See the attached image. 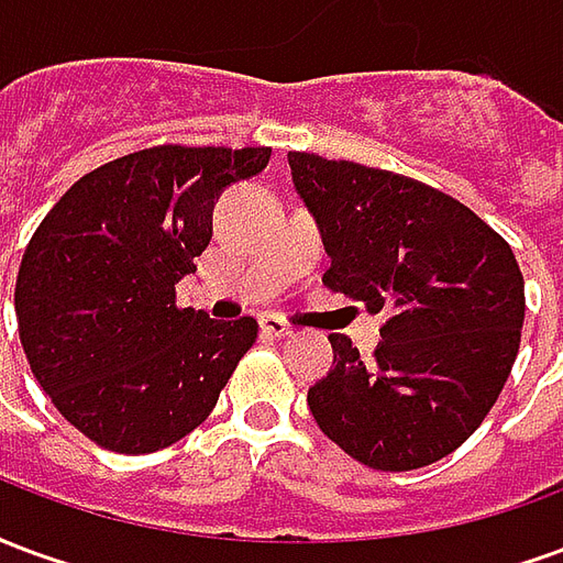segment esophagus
Masks as SVG:
<instances>
[{
	"label": "esophagus",
	"mask_w": 563,
	"mask_h": 563,
	"mask_svg": "<svg viewBox=\"0 0 563 563\" xmlns=\"http://www.w3.org/2000/svg\"><path fill=\"white\" fill-rule=\"evenodd\" d=\"M258 325H262V334L277 338V341H280V338H292V329H289V325H286V322L277 317H262L258 319Z\"/></svg>",
	"instance_id": "1"
}]
</instances>
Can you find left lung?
<instances>
[{
    "mask_svg": "<svg viewBox=\"0 0 563 563\" xmlns=\"http://www.w3.org/2000/svg\"><path fill=\"white\" fill-rule=\"evenodd\" d=\"M289 168L331 256L325 286L386 317L374 358L329 334L334 371L307 391L310 413L374 471L446 459L483 424L519 353V262L422 180L317 153H289Z\"/></svg>",
    "mask_w": 563,
    "mask_h": 563,
    "instance_id": "8db88e82",
    "label": "left lung"
}]
</instances>
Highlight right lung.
I'll return each instance as SVG.
<instances>
[{
	"label": "right lung",
	"instance_id": "add662e5",
	"mask_svg": "<svg viewBox=\"0 0 563 563\" xmlns=\"http://www.w3.org/2000/svg\"><path fill=\"white\" fill-rule=\"evenodd\" d=\"M271 147L139 150L84 174L23 253L14 310L23 353L59 413L96 446L144 455L205 422L258 322L177 307L229 184Z\"/></svg>",
	"mask_w": 563,
	"mask_h": 563
}]
</instances>
